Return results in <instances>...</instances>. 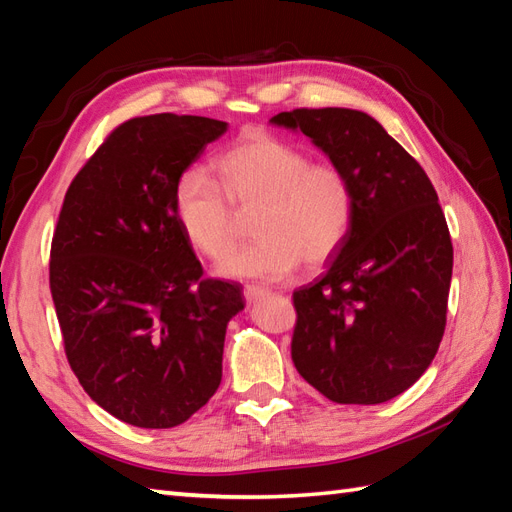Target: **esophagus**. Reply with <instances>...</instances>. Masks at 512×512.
Here are the masks:
<instances>
[{
  "instance_id": "obj_1",
  "label": "esophagus",
  "mask_w": 512,
  "mask_h": 512,
  "mask_svg": "<svg viewBox=\"0 0 512 512\" xmlns=\"http://www.w3.org/2000/svg\"><path fill=\"white\" fill-rule=\"evenodd\" d=\"M266 292H268V288H266V286L248 284V286L244 288V297H246V301H255V299H259L262 295H266Z\"/></svg>"
}]
</instances>
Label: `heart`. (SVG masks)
Instances as JSON below:
<instances>
[{
	"label": "heart",
	"instance_id": "obj_1",
	"mask_svg": "<svg viewBox=\"0 0 512 512\" xmlns=\"http://www.w3.org/2000/svg\"><path fill=\"white\" fill-rule=\"evenodd\" d=\"M215 180L189 169L173 187V213L187 242L220 262L235 248L242 220L253 215L257 242L220 268L226 277L284 279L303 262L317 268L352 231L356 189L339 162H312L297 143L246 132L213 162Z\"/></svg>",
	"mask_w": 512,
	"mask_h": 512
}]
</instances>
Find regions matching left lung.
I'll use <instances>...</instances> for the list:
<instances>
[{
    "label": "left lung",
    "mask_w": 512,
    "mask_h": 512,
    "mask_svg": "<svg viewBox=\"0 0 512 512\" xmlns=\"http://www.w3.org/2000/svg\"><path fill=\"white\" fill-rule=\"evenodd\" d=\"M270 123L312 138L356 189L352 231L328 273L292 292V363L332 402H387L424 374L447 325L453 244L438 193L365 112L299 107Z\"/></svg>",
    "instance_id": "obj_1"
}]
</instances>
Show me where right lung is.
Masks as SVG:
<instances>
[{
  "instance_id": "obj_1",
  "label": "right lung",
  "mask_w": 512,
  "mask_h": 512,
  "mask_svg": "<svg viewBox=\"0 0 512 512\" xmlns=\"http://www.w3.org/2000/svg\"><path fill=\"white\" fill-rule=\"evenodd\" d=\"M226 123L129 118L70 182L50 248L63 350L88 396L140 429H169L222 380L226 323L242 288L202 277L173 213L176 180Z\"/></svg>"
}]
</instances>
